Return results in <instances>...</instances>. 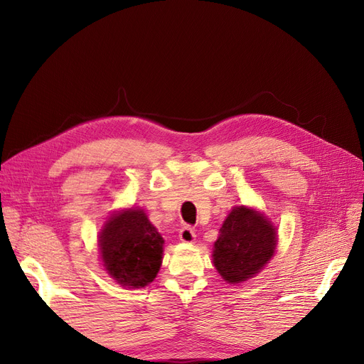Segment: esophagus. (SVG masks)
<instances>
[{
    "mask_svg": "<svg viewBox=\"0 0 364 364\" xmlns=\"http://www.w3.org/2000/svg\"><path fill=\"white\" fill-rule=\"evenodd\" d=\"M179 238H181V241H183V243H193V241L196 240V232L190 226H183L179 230Z\"/></svg>",
    "mask_w": 364,
    "mask_h": 364,
    "instance_id": "esophagus-1",
    "label": "esophagus"
}]
</instances>
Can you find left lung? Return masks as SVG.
<instances>
[{
    "mask_svg": "<svg viewBox=\"0 0 364 364\" xmlns=\"http://www.w3.org/2000/svg\"><path fill=\"white\" fill-rule=\"evenodd\" d=\"M277 228L253 208L234 206L220 228L213 262L226 282H245L266 266L277 249Z\"/></svg>",
    "mask_w": 364,
    "mask_h": 364,
    "instance_id": "obj_1",
    "label": "left lung"
}]
</instances>
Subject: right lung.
<instances>
[{
  "label": "right lung",
  "instance_id": "add662e5",
  "mask_svg": "<svg viewBox=\"0 0 364 364\" xmlns=\"http://www.w3.org/2000/svg\"><path fill=\"white\" fill-rule=\"evenodd\" d=\"M98 247L105 270L121 287H146L161 269L164 238L141 208L109 217L98 235Z\"/></svg>",
  "mask_w": 364,
  "mask_h": 364
}]
</instances>
